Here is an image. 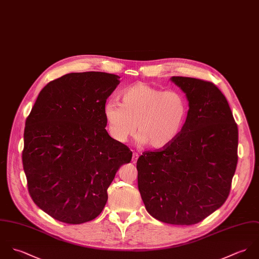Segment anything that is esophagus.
I'll return each instance as SVG.
<instances>
[{"mask_svg":"<svg viewBox=\"0 0 259 259\" xmlns=\"http://www.w3.org/2000/svg\"><path fill=\"white\" fill-rule=\"evenodd\" d=\"M138 158H139L138 153L134 152V153H133V155H132V162H133V163H136V162H137V160H138Z\"/></svg>","mask_w":259,"mask_h":259,"instance_id":"34e87169","label":"esophagus"}]
</instances>
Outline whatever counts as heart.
Listing matches in <instances>:
<instances>
[{
  "label": "heart",
  "instance_id": "obj_1",
  "mask_svg": "<svg viewBox=\"0 0 259 259\" xmlns=\"http://www.w3.org/2000/svg\"><path fill=\"white\" fill-rule=\"evenodd\" d=\"M121 105L108 101L103 113L110 136L125 143L138 135V141L154 150L166 148L181 133L188 116L186 96L138 82L121 93Z\"/></svg>",
  "mask_w": 259,
  "mask_h": 259
}]
</instances>
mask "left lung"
Wrapping results in <instances>:
<instances>
[{
    "label": "left lung",
    "instance_id": "1",
    "mask_svg": "<svg viewBox=\"0 0 259 259\" xmlns=\"http://www.w3.org/2000/svg\"><path fill=\"white\" fill-rule=\"evenodd\" d=\"M171 80L189 101L187 120L173 143L138 158V188L151 216L192 225L229 195L238 160V128L225 96L212 82L179 76Z\"/></svg>",
    "mask_w": 259,
    "mask_h": 259
}]
</instances>
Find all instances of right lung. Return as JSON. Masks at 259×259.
Masks as SVG:
<instances>
[{
	"mask_svg": "<svg viewBox=\"0 0 259 259\" xmlns=\"http://www.w3.org/2000/svg\"><path fill=\"white\" fill-rule=\"evenodd\" d=\"M119 76L70 73L40 92L24 131L22 161L35 204L56 220L81 224L96 218L107 189L131 150L106 131L104 105Z\"/></svg>",
	"mask_w": 259,
	"mask_h": 259,
	"instance_id": "add662e5",
	"label": "right lung"
}]
</instances>
